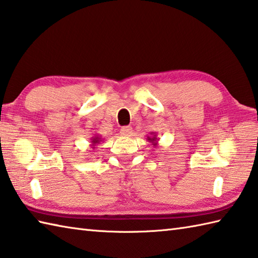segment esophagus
Returning a JSON list of instances; mask_svg holds the SVG:
<instances>
[{
  "instance_id": "1",
  "label": "esophagus",
  "mask_w": 258,
  "mask_h": 258,
  "mask_svg": "<svg viewBox=\"0 0 258 258\" xmlns=\"http://www.w3.org/2000/svg\"><path fill=\"white\" fill-rule=\"evenodd\" d=\"M132 131L133 130H132V127H131V126H124V127L120 128L119 133L122 136H130L131 134H132Z\"/></svg>"
}]
</instances>
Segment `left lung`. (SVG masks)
<instances>
[{"label": "left lung", "mask_w": 258, "mask_h": 258, "mask_svg": "<svg viewBox=\"0 0 258 258\" xmlns=\"http://www.w3.org/2000/svg\"><path fill=\"white\" fill-rule=\"evenodd\" d=\"M146 140H148V142H150L151 144H152L154 148H155V146H158L159 138H158V135H156L155 132H151L150 136H148V138H146Z\"/></svg>", "instance_id": "left-lung-1"}]
</instances>
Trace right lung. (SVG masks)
Masks as SVG:
<instances>
[{
    "mask_svg": "<svg viewBox=\"0 0 258 258\" xmlns=\"http://www.w3.org/2000/svg\"><path fill=\"white\" fill-rule=\"evenodd\" d=\"M103 140L104 139H102V136L100 135H94L92 139H90V148L92 149H96V146H97L98 144H100V142H103Z\"/></svg>",
    "mask_w": 258,
    "mask_h": 258,
    "instance_id": "right-lung-1",
    "label": "right lung"
}]
</instances>
